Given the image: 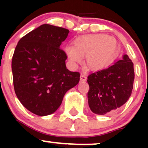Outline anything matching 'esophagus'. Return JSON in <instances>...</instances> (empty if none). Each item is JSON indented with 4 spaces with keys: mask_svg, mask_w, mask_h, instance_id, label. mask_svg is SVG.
Instances as JSON below:
<instances>
[{
    "mask_svg": "<svg viewBox=\"0 0 148 148\" xmlns=\"http://www.w3.org/2000/svg\"><path fill=\"white\" fill-rule=\"evenodd\" d=\"M86 77L85 75H84V74H81V76H80V82H86Z\"/></svg>",
    "mask_w": 148,
    "mask_h": 148,
    "instance_id": "34e87169",
    "label": "esophagus"
}]
</instances>
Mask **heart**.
I'll return each instance as SVG.
<instances>
[{"label": "heart", "mask_w": 148, "mask_h": 148, "mask_svg": "<svg viewBox=\"0 0 148 148\" xmlns=\"http://www.w3.org/2000/svg\"><path fill=\"white\" fill-rule=\"evenodd\" d=\"M117 48V41L105 34H93L79 37L74 42V46H66L65 52L73 65L82 62L90 71H98L112 62Z\"/></svg>", "instance_id": "obj_1"}]
</instances>
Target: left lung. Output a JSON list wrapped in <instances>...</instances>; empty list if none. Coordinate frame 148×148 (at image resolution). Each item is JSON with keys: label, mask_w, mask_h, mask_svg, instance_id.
Wrapping results in <instances>:
<instances>
[{"label": "left lung", "mask_w": 148, "mask_h": 148, "mask_svg": "<svg viewBox=\"0 0 148 148\" xmlns=\"http://www.w3.org/2000/svg\"><path fill=\"white\" fill-rule=\"evenodd\" d=\"M135 79L133 63L127 54L107 68L88 76V103L91 111L103 115L117 110L129 99Z\"/></svg>", "instance_id": "8db88e82"}]
</instances>
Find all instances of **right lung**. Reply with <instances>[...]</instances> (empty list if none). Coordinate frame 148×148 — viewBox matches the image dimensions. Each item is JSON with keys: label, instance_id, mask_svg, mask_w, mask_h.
Returning <instances> with one entry per match:
<instances>
[{"label": "right lung", "instance_id": "add662e5", "mask_svg": "<svg viewBox=\"0 0 148 148\" xmlns=\"http://www.w3.org/2000/svg\"><path fill=\"white\" fill-rule=\"evenodd\" d=\"M69 31L43 24L18 43L13 59V86L23 107L38 116L54 113L66 92L79 82V72L66 66L67 56L60 49Z\"/></svg>", "mask_w": 148, "mask_h": 148}]
</instances>
